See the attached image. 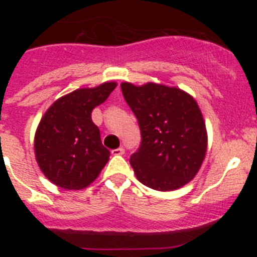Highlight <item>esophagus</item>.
Segmentation results:
<instances>
[{"label":"esophagus","instance_id":"34e87169","mask_svg":"<svg viewBox=\"0 0 257 257\" xmlns=\"http://www.w3.org/2000/svg\"><path fill=\"white\" fill-rule=\"evenodd\" d=\"M113 155H123L124 154V149L123 148H116V149L112 150Z\"/></svg>","mask_w":257,"mask_h":257}]
</instances>
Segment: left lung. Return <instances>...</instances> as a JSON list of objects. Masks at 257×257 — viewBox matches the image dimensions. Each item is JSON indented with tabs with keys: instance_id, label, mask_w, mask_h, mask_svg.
Here are the masks:
<instances>
[{
	"instance_id": "obj_1",
	"label": "left lung",
	"mask_w": 257,
	"mask_h": 257,
	"mask_svg": "<svg viewBox=\"0 0 257 257\" xmlns=\"http://www.w3.org/2000/svg\"><path fill=\"white\" fill-rule=\"evenodd\" d=\"M126 104L138 119L142 142L131 155L142 184L170 191L188 184L205 158L208 137L195 99L178 88L121 83Z\"/></svg>"
}]
</instances>
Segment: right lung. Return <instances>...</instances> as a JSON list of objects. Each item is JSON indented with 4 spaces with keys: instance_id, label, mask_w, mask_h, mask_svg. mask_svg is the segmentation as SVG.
Returning <instances> with one entry per match:
<instances>
[{
    "instance_id": "1",
    "label": "right lung",
    "mask_w": 257,
    "mask_h": 257,
    "mask_svg": "<svg viewBox=\"0 0 257 257\" xmlns=\"http://www.w3.org/2000/svg\"><path fill=\"white\" fill-rule=\"evenodd\" d=\"M116 83L82 88L57 99L35 137L36 159L48 180L67 190H79L99 175L110 152L102 144L92 110L102 104Z\"/></svg>"
}]
</instances>
